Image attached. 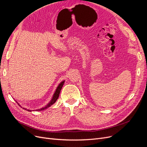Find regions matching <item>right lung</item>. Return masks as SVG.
Returning <instances> with one entry per match:
<instances>
[{"instance_id":"right-lung-1","label":"right lung","mask_w":147,"mask_h":147,"mask_svg":"<svg viewBox=\"0 0 147 147\" xmlns=\"http://www.w3.org/2000/svg\"><path fill=\"white\" fill-rule=\"evenodd\" d=\"M64 83V81L62 82L59 84L58 86L57 87V89H56V90H55V94H53V98H52V99H51V101H50V102H49L47 105L45 106V107L42 108V109H40L37 110V111H42V110H45V109H47V108L51 107L52 104H53L54 103H55V102L57 101V100L58 99V97H59V94H60L61 90L62 88H63V86ZM18 105H19V104H18ZM27 110L28 111H32V110Z\"/></svg>"}]
</instances>
